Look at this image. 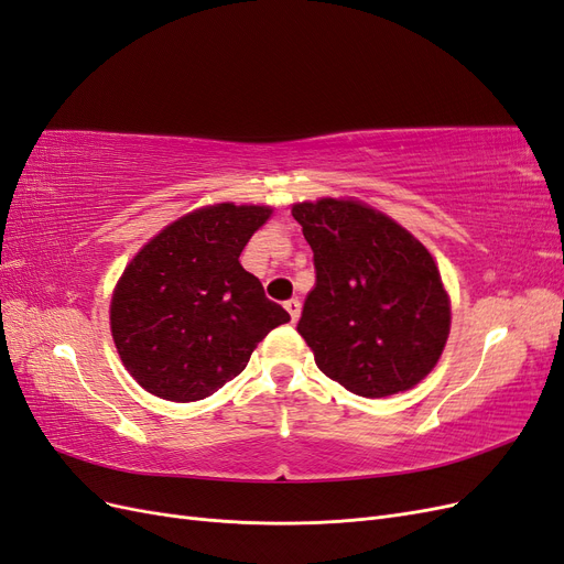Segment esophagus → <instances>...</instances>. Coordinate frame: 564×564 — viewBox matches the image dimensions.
<instances>
[{"label": "esophagus", "instance_id": "obj_1", "mask_svg": "<svg viewBox=\"0 0 564 564\" xmlns=\"http://www.w3.org/2000/svg\"><path fill=\"white\" fill-rule=\"evenodd\" d=\"M284 308H286L289 317H292V322H296L299 315H301V301H299V299H289V301L284 303Z\"/></svg>", "mask_w": 564, "mask_h": 564}]
</instances>
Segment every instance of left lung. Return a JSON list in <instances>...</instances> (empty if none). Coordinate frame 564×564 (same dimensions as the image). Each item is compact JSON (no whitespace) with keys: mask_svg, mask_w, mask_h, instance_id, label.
I'll use <instances>...</instances> for the list:
<instances>
[{"mask_svg":"<svg viewBox=\"0 0 564 564\" xmlns=\"http://www.w3.org/2000/svg\"><path fill=\"white\" fill-rule=\"evenodd\" d=\"M292 214L315 263L296 329L319 371L362 398L395 395L429 377L449 336L433 256L357 202H303Z\"/></svg>","mask_w":564,"mask_h":564,"instance_id":"8db88e82","label":"left lung"}]
</instances>
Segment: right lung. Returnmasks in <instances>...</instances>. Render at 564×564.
Instances as JSON below:
<instances>
[{"instance_id":"obj_1","label":"right lung","mask_w":564,"mask_h":564,"mask_svg":"<svg viewBox=\"0 0 564 564\" xmlns=\"http://www.w3.org/2000/svg\"><path fill=\"white\" fill-rule=\"evenodd\" d=\"M268 216V207L235 204L193 212L127 265L110 327L124 367L152 395L209 398L245 371L270 329L292 319L240 263Z\"/></svg>"}]
</instances>
